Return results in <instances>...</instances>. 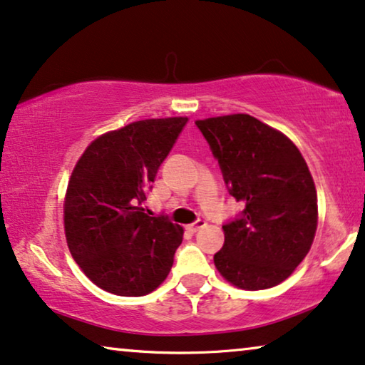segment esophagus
<instances>
[{"instance_id":"esophagus-1","label":"esophagus","mask_w":365,"mask_h":365,"mask_svg":"<svg viewBox=\"0 0 365 365\" xmlns=\"http://www.w3.org/2000/svg\"><path fill=\"white\" fill-rule=\"evenodd\" d=\"M205 225H207V223H205L203 220H198V222H195L192 225H187V230L190 233H197L198 230H202L205 227Z\"/></svg>"}]
</instances>
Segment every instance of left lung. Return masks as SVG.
Returning a JSON list of instances; mask_svg holds the SVG:
<instances>
[{
  "label": "left lung",
  "instance_id": "left-lung-1",
  "mask_svg": "<svg viewBox=\"0 0 365 365\" xmlns=\"http://www.w3.org/2000/svg\"><path fill=\"white\" fill-rule=\"evenodd\" d=\"M195 124L222 167L240 218L225 225L215 255L218 273L240 289H268L289 278L309 253L317 228V195L309 167L289 137L248 114Z\"/></svg>",
  "mask_w": 365,
  "mask_h": 365
}]
</instances>
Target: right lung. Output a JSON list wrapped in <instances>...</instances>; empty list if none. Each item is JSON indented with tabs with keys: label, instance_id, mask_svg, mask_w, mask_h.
<instances>
[{
	"label": "right lung",
	"instance_id": "obj_1",
	"mask_svg": "<svg viewBox=\"0 0 365 365\" xmlns=\"http://www.w3.org/2000/svg\"><path fill=\"white\" fill-rule=\"evenodd\" d=\"M188 117L137 120L92 140L64 197L68 248L84 274L117 296H145L167 279L180 225L150 217V182Z\"/></svg>",
	"mask_w": 365,
	"mask_h": 365
}]
</instances>
